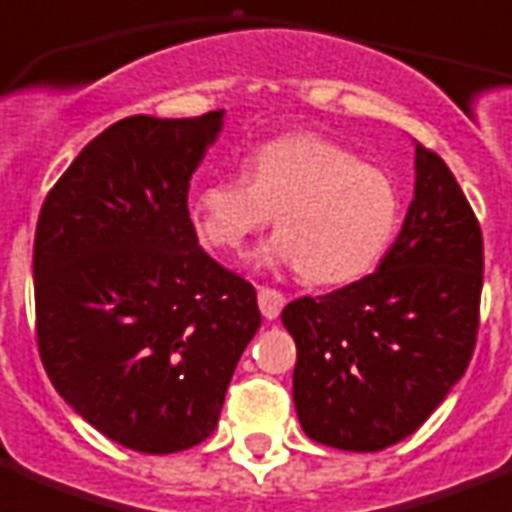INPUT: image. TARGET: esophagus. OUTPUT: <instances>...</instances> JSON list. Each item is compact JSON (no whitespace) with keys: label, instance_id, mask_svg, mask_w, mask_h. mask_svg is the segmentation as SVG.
I'll list each match as a JSON object with an SVG mask.
<instances>
[{"label":"esophagus","instance_id":"esophagus-1","mask_svg":"<svg viewBox=\"0 0 512 512\" xmlns=\"http://www.w3.org/2000/svg\"><path fill=\"white\" fill-rule=\"evenodd\" d=\"M282 306H285V295H282L280 290L264 287V285L259 287V308H261V314H264V319H277Z\"/></svg>","mask_w":512,"mask_h":512}]
</instances>
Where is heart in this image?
I'll return each instance as SVG.
<instances>
[{
    "label": "heart",
    "mask_w": 512,
    "mask_h": 512,
    "mask_svg": "<svg viewBox=\"0 0 512 512\" xmlns=\"http://www.w3.org/2000/svg\"><path fill=\"white\" fill-rule=\"evenodd\" d=\"M277 219L259 253L314 285H348L382 264L400 227V190L377 164L316 135H285L248 156L243 177H217L190 196V225L209 251L243 253Z\"/></svg>",
    "instance_id": "obj_1"
}]
</instances>
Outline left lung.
Returning <instances> with one entry per match:
<instances>
[{"label":"left lung","instance_id":"8db88e82","mask_svg":"<svg viewBox=\"0 0 512 512\" xmlns=\"http://www.w3.org/2000/svg\"><path fill=\"white\" fill-rule=\"evenodd\" d=\"M481 282L479 219L442 156L418 143L416 196L377 272L282 311L303 432L350 453L416 432L474 356Z\"/></svg>","mask_w":512,"mask_h":512}]
</instances>
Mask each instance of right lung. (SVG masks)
<instances>
[{
	"instance_id": "1",
	"label": "right lung",
	"mask_w": 512,
	"mask_h": 512,
	"mask_svg": "<svg viewBox=\"0 0 512 512\" xmlns=\"http://www.w3.org/2000/svg\"><path fill=\"white\" fill-rule=\"evenodd\" d=\"M222 114L114 122L38 214V356L75 413L138 453H180L217 429L261 327L251 282L211 259L190 225V177Z\"/></svg>"
}]
</instances>
